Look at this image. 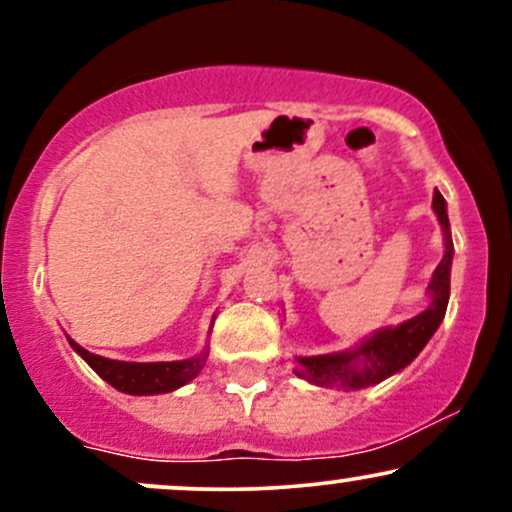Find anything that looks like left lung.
Returning a JSON list of instances; mask_svg holds the SVG:
<instances>
[{"mask_svg":"<svg viewBox=\"0 0 512 512\" xmlns=\"http://www.w3.org/2000/svg\"><path fill=\"white\" fill-rule=\"evenodd\" d=\"M433 209H436L438 221L445 233V255L436 267V272H433L431 286H428V291L433 296L431 305H428L424 313L402 322L399 327L375 332L373 337L366 339L356 351H349V354L298 358V378L310 380L315 385H337L346 387V390H361V387L375 385L380 380L390 378V375L407 368L419 356V351L424 349L428 339L433 337V332L443 322L450 298L452 238L445 199L438 190L433 192Z\"/></svg>","mask_w":512,"mask_h":512,"instance_id":"1","label":"left lung"}]
</instances>
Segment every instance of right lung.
Segmentation results:
<instances>
[{"mask_svg":"<svg viewBox=\"0 0 512 512\" xmlns=\"http://www.w3.org/2000/svg\"><path fill=\"white\" fill-rule=\"evenodd\" d=\"M76 354L96 370L98 375L115 387V390L127 392V395H161V392H173L190 383L192 378L204 368L207 363V351L197 358H187V361H168V363H125V361H110V358L96 356L86 351L69 339Z\"/></svg>","mask_w":512,"mask_h":512,"instance_id":"1","label":"right lung"}]
</instances>
